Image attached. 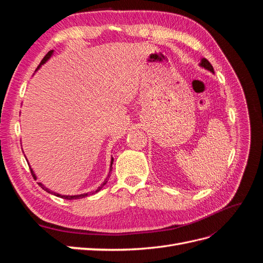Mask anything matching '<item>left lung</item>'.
I'll list each match as a JSON object with an SVG mask.
<instances>
[{"mask_svg": "<svg viewBox=\"0 0 263 263\" xmlns=\"http://www.w3.org/2000/svg\"><path fill=\"white\" fill-rule=\"evenodd\" d=\"M200 67H202V68H204V69H206V70H209V71H211L212 73H214V69H213L212 65H211L210 61H209L208 59L203 58V59L201 60V62H200Z\"/></svg>", "mask_w": 263, "mask_h": 263, "instance_id": "left-lung-1", "label": "left lung"}]
</instances>
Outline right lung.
Instances as JSON below:
<instances>
[{"mask_svg":"<svg viewBox=\"0 0 263 263\" xmlns=\"http://www.w3.org/2000/svg\"><path fill=\"white\" fill-rule=\"evenodd\" d=\"M52 53H53V50H50V51H48V53H47V54L45 55L44 59H43V60H42V62H41V65L38 66V68H37L36 70H38L39 68H41V67L44 65V63H46L47 61H48V60L50 59L51 55H52ZM113 161H114V159L112 158V160H110V169H112V164H113ZM110 169H109V173L107 174L106 179L104 180V182L102 183L101 186H99V187H98V190L95 191V192L82 193V194H78V195H62V194H59V193H57V192H52V191H50L49 189H47V187H46V186L43 184V183H41V182H38V184L41 185V186H42V189H43V190H45L46 192H48V193H50V194H53V195L58 196V197H61V198H65V200H79V198H83V197H86V196H89V195H92V194H94V193L99 192V191H100V190H101L103 186H104V185L106 184V183H107V181H108V179H109V174H110V171H112V170H110ZM30 172H31V174H33V177H34V178H36V174L34 173L33 169H31V168H30Z\"/></svg>","mask_w":263,"mask_h":263,"instance_id":"1","label":"right lung"}]
</instances>
